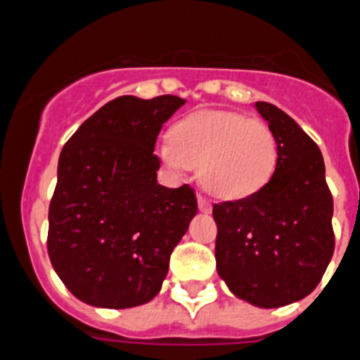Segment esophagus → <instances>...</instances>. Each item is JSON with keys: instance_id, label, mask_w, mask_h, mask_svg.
<instances>
[{"instance_id": "obj_1", "label": "esophagus", "mask_w": 360, "mask_h": 360, "mask_svg": "<svg viewBox=\"0 0 360 360\" xmlns=\"http://www.w3.org/2000/svg\"><path fill=\"white\" fill-rule=\"evenodd\" d=\"M198 210H200L202 213H210L212 212V202L204 197H198Z\"/></svg>"}]
</instances>
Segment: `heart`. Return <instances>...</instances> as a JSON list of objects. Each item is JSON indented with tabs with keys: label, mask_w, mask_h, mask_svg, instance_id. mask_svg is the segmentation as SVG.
<instances>
[{
	"label": "heart",
	"mask_w": 360,
	"mask_h": 360,
	"mask_svg": "<svg viewBox=\"0 0 360 360\" xmlns=\"http://www.w3.org/2000/svg\"><path fill=\"white\" fill-rule=\"evenodd\" d=\"M169 167L186 173L200 167L207 193L239 200L259 193L278 165V139L263 121L222 110H202L174 127L173 138L160 141Z\"/></svg>",
	"instance_id": "obj_1"
}]
</instances>
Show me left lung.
I'll list each match as a JSON object with an SVG mask.
<instances>
[{
    "instance_id": "left-lung-1",
    "label": "left lung",
    "mask_w": 360,
    "mask_h": 360,
    "mask_svg": "<svg viewBox=\"0 0 360 360\" xmlns=\"http://www.w3.org/2000/svg\"><path fill=\"white\" fill-rule=\"evenodd\" d=\"M254 108L278 139V165L259 193L213 206L217 272L255 307L294 304L316 289L333 257V198L320 148L270 103Z\"/></svg>"
}]
</instances>
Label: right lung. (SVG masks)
<instances>
[{
  "label": "right lung",
  "mask_w": 360,
  "mask_h": 360,
  "mask_svg": "<svg viewBox=\"0 0 360 360\" xmlns=\"http://www.w3.org/2000/svg\"><path fill=\"white\" fill-rule=\"evenodd\" d=\"M186 101L124 95L70 138L49 206V259L70 292L94 307L143 305L162 289L169 257L197 215L189 186H160L154 145Z\"/></svg>",
  "instance_id": "1"
}]
</instances>
